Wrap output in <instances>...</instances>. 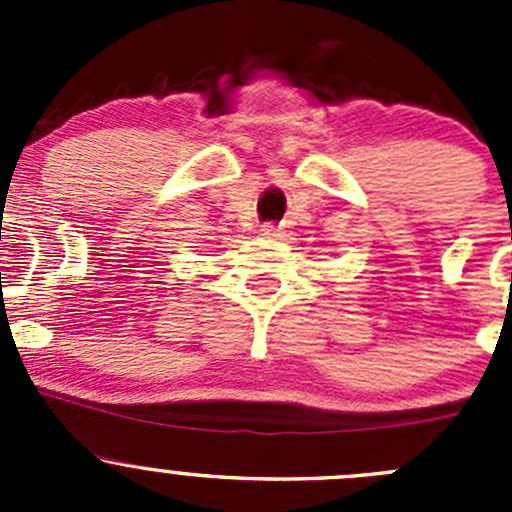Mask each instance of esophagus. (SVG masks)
Masks as SVG:
<instances>
[{"mask_svg":"<svg viewBox=\"0 0 512 512\" xmlns=\"http://www.w3.org/2000/svg\"><path fill=\"white\" fill-rule=\"evenodd\" d=\"M260 235H265L267 240H277V237H282V232H280V227L267 223V225L260 227Z\"/></svg>","mask_w":512,"mask_h":512,"instance_id":"esophagus-1","label":"esophagus"}]
</instances>
